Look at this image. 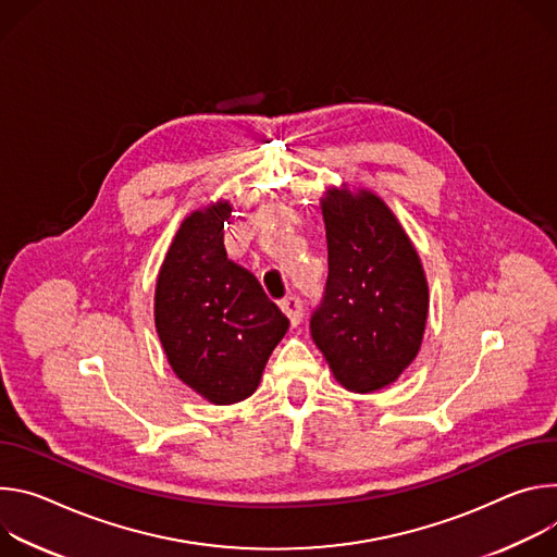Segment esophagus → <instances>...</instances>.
<instances>
[{"mask_svg": "<svg viewBox=\"0 0 557 557\" xmlns=\"http://www.w3.org/2000/svg\"><path fill=\"white\" fill-rule=\"evenodd\" d=\"M281 310L285 312V317L289 319V323L292 325H298L300 323V319H302V302H300V298L298 296H285L283 300H281Z\"/></svg>", "mask_w": 557, "mask_h": 557, "instance_id": "obj_1", "label": "esophagus"}]
</instances>
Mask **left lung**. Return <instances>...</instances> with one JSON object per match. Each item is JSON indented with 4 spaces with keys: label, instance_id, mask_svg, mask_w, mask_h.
Listing matches in <instances>:
<instances>
[{
    "label": "left lung",
    "instance_id": "left-lung-1",
    "mask_svg": "<svg viewBox=\"0 0 557 557\" xmlns=\"http://www.w3.org/2000/svg\"><path fill=\"white\" fill-rule=\"evenodd\" d=\"M327 283L310 332L336 381L356 394L394 383L416 358L429 307L420 259L372 193L323 199Z\"/></svg>",
    "mask_w": 557,
    "mask_h": 557
}]
</instances>
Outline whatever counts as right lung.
<instances>
[{
	"instance_id": "right-lung-1",
	"label": "right lung",
	"mask_w": 557,
	"mask_h": 557,
	"mask_svg": "<svg viewBox=\"0 0 557 557\" xmlns=\"http://www.w3.org/2000/svg\"><path fill=\"white\" fill-rule=\"evenodd\" d=\"M227 203L185 219L154 294V323L174 374L214 405L252 396L289 321L257 276L227 259Z\"/></svg>"
}]
</instances>
